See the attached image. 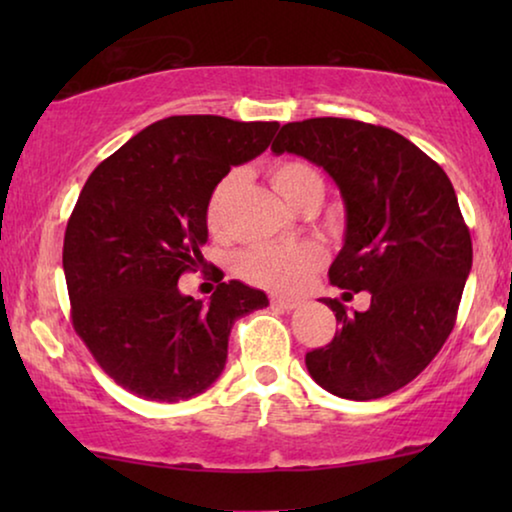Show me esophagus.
<instances>
[{
  "label": "esophagus",
  "instance_id": "obj_1",
  "mask_svg": "<svg viewBox=\"0 0 512 512\" xmlns=\"http://www.w3.org/2000/svg\"><path fill=\"white\" fill-rule=\"evenodd\" d=\"M270 305L277 307V310H282V312H291V310H296V307H298V300L282 298V296H272L270 298Z\"/></svg>",
  "mask_w": 512,
  "mask_h": 512
}]
</instances>
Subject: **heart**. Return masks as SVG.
Instances as JSON below:
<instances>
[{
  "label": "heart",
  "instance_id": "1",
  "mask_svg": "<svg viewBox=\"0 0 512 512\" xmlns=\"http://www.w3.org/2000/svg\"><path fill=\"white\" fill-rule=\"evenodd\" d=\"M272 188L298 209L305 200L324 195V181L319 172L300 160H282L270 167ZM237 186L235 174H228L214 188L207 205V223L214 233L228 230V207ZM321 263V251L310 242L298 244H263L244 251L237 261V270L247 282L268 291H293Z\"/></svg>",
  "mask_w": 512,
  "mask_h": 512
}]
</instances>
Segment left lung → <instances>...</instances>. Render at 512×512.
<instances>
[{
    "instance_id": "left-lung-1",
    "label": "left lung",
    "mask_w": 512,
    "mask_h": 512,
    "mask_svg": "<svg viewBox=\"0 0 512 512\" xmlns=\"http://www.w3.org/2000/svg\"><path fill=\"white\" fill-rule=\"evenodd\" d=\"M272 151L324 167L345 205V244L331 284L368 291L366 312L321 298L340 328L312 349V380L349 401H370L415 380L445 345L473 263L457 193L436 160L398 132L352 118L286 123Z\"/></svg>"
}]
</instances>
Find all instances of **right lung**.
<instances>
[{
  "label": "right lung",
  "instance_id": "1",
  "mask_svg": "<svg viewBox=\"0 0 512 512\" xmlns=\"http://www.w3.org/2000/svg\"><path fill=\"white\" fill-rule=\"evenodd\" d=\"M279 128L223 116H170L137 132L90 174L65 230L72 324L116 384L177 403L212 387L230 328L268 307L230 279L209 300L179 291L205 265L207 205L233 165L261 156ZM223 279V275H221Z\"/></svg>",
  "mask_w": 512,
  "mask_h": 512
}]
</instances>
